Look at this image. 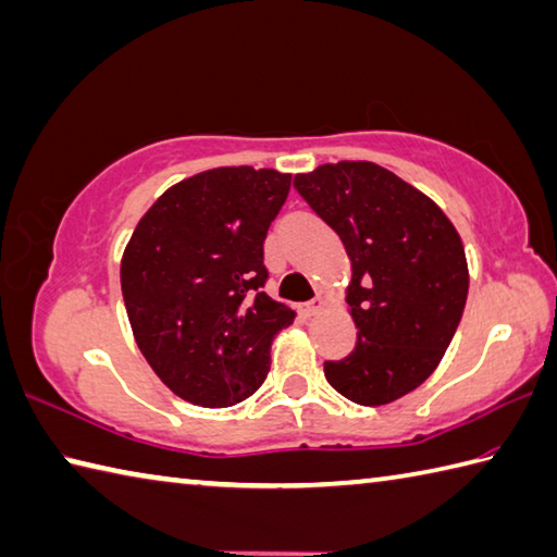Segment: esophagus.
<instances>
[{
    "label": "esophagus",
    "instance_id": "esophagus-1",
    "mask_svg": "<svg viewBox=\"0 0 557 557\" xmlns=\"http://www.w3.org/2000/svg\"><path fill=\"white\" fill-rule=\"evenodd\" d=\"M321 307H323V299L321 297H313V299L305 301V305H299V313L305 319H309V317H313V313H319Z\"/></svg>",
    "mask_w": 557,
    "mask_h": 557
}]
</instances>
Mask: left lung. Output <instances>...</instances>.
<instances>
[{"mask_svg":"<svg viewBox=\"0 0 557 557\" xmlns=\"http://www.w3.org/2000/svg\"><path fill=\"white\" fill-rule=\"evenodd\" d=\"M295 189L336 231L352 262L348 287L358 341L323 375L360 407H380L429 380L468 299L458 231L433 201L375 163L321 165Z\"/></svg>","mask_w":557,"mask_h":557,"instance_id":"obj_1","label":"left lung"}]
</instances>
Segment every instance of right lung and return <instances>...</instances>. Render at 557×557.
<instances>
[{"instance_id": "obj_1", "label": "right lung", "mask_w": 557, "mask_h": 557, "mask_svg": "<svg viewBox=\"0 0 557 557\" xmlns=\"http://www.w3.org/2000/svg\"><path fill=\"white\" fill-rule=\"evenodd\" d=\"M277 170L216 168L168 189L131 236L121 295L140 352L177 397L209 409L248 399L270 343L295 321L262 287V244L289 195Z\"/></svg>"}]
</instances>
